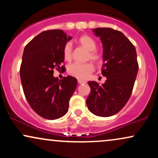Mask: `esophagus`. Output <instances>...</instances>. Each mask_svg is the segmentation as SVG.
Masks as SVG:
<instances>
[{
    "mask_svg": "<svg viewBox=\"0 0 158 158\" xmlns=\"http://www.w3.org/2000/svg\"><path fill=\"white\" fill-rule=\"evenodd\" d=\"M78 83L79 84H85V83H86L87 81H85V80H81V79H78Z\"/></svg>",
    "mask_w": 158,
    "mask_h": 158,
    "instance_id": "esophagus-1",
    "label": "esophagus"
}]
</instances>
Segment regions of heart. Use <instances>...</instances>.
<instances>
[{
  "mask_svg": "<svg viewBox=\"0 0 158 158\" xmlns=\"http://www.w3.org/2000/svg\"><path fill=\"white\" fill-rule=\"evenodd\" d=\"M79 44L88 50L87 58L96 63H100L102 61L103 56L100 52L97 50V41L93 38L88 35H81L77 40ZM63 56L65 60L70 61L73 56V47L70 42H67L63 48ZM94 67L91 62L78 63L75 62L70 64L68 68V73L72 77L77 79H84L89 77L94 71Z\"/></svg>",
  "mask_w": 158,
  "mask_h": 158,
  "instance_id": "1",
  "label": "heart"
}]
</instances>
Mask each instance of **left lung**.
<instances>
[{"label": "left lung", "mask_w": 158, "mask_h": 158, "mask_svg": "<svg viewBox=\"0 0 158 158\" xmlns=\"http://www.w3.org/2000/svg\"><path fill=\"white\" fill-rule=\"evenodd\" d=\"M103 45L102 74L104 84L89 81L90 92L86 99L90 111L99 117L114 115L131 97L138 72L137 52L124 34L108 27L94 29Z\"/></svg>", "instance_id": "obj_1"}]
</instances>
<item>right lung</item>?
<instances>
[{"instance_id": "right-lung-1", "label": "right lung", "mask_w": 158, "mask_h": 158, "mask_svg": "<svg viewBox=\"0 0 158 158\" xmlns=\"http://www.w3.org/2000/svg\"><path fill=\"white\" fill-rule=\"evenodd\" d=\"M71 39L61 30H46L32 39L23 50L20 68L23 93L32 110L44 119L63 117L77 88L76 78L68 76L59 80L53 77V70L65 69L61 66L64 60L63 48Z\"/></svg>"}]
</instances>
